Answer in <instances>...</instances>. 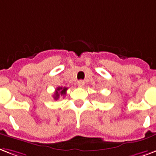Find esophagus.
<instances>
[{
  "label": "esophagus",
  "mask_w": 156,
  "mask_h": 156,
  "mask_svg": "<svg viewBox=\"0 0 156 156\" xmlns=\"http://www.w3.org/2000/svg\"><path fill=\"white\" fill-rule=\"evenodd\" d=\"M84 84H85V83L83 82V81H78V86L80 87H83V86H84Z\"/></svg>",
  "instance_id": "34e87169"
}]
</instances>
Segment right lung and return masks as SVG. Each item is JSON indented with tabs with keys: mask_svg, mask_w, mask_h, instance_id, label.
<instances>
[{
	"mask_svg": "<svg viewBox=\"0 0 156 156\" xmlns=\"http://www.w3.org/2000/svg\"><path fill=\"white\" fill-rule=\"evenodd\" d=\"M67 89V87H58L56 88V90H55V92L54 96H53L54 99L58 100L60 96H64V95H65Z\"/></svg>",
	"mask_w": 156,
	"mask_h": 156,
	"instance_id": "obj_1",
	"label": "right lung"
}]
</instances>
